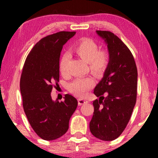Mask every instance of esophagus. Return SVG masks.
<instances>
[{
	"label": "esophagus",
	"instance_id": "1",
	"mask_svg": "<svg viewBox=\"0 0 158 158\" xmlns=\"http://www.w3.org/2000/svg\"><path fill=\"white\" fill-rule=\"evenodd\" d=\"M77 102H78V105L79 106H82L85 103H88V101L86 99H83V98H78L77 99Z\"/></svg>",
	"mask_w": 158,
	"mask_h": 158
}]
</instances>
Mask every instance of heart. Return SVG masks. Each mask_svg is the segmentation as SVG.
Segmentation results:
<instances>
[{
  "instance_id": "1",
  "label": "heart",
  "mask_w": 158,
  "mask_h": 158,
  "mask_svg": "<svg viewBox=\"0 0 158 158\" xmlns=\"http://www.w3.org/2000/svg\"><path fill=\"white\" fill-rule=\"evenodd\" d=\"M73 50L82 60L89 64L91 73L96 77H101L109 64V55L105 50H98V46L90 39H81L73 45ZM69 56L65 54L61 57L59 64L60 70L64 72ZM94 85L92 77H79L69 84L68 88L72 94L83 96Z\"/></svg>"
}]
</instances>
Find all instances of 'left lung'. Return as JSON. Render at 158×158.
Returning <instances> with one entry per match:
<instances>
[{
  "instance_id": "8db88e82",
  "label": "left lung",
  "mask_w": 158,
  "mask_h": 158,
  "mask_svg": "<svg viewBox=\"0 0 158 158\" xmlns=\"http://www.w3.org/2000/svg\"><path fill=\"white\" fill-rule=\"evenodd\" d=\"M96 32L106 44L109 64L94 90L99 98L93 102L90 131L99 139L112 141L124 130L135 106L137 69L132 54L118 36L107 31Z\"/></svg>"
}]
</instances>
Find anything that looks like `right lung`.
I'll return each mask as SVG.
<instances>
[{"mask_svg":"<svg viewBox=\"0 0 158 158\" xmlns=\"http://www.w3.org/2000/svg\"><path fill=\"white\" fill-rule=\"evenodd\" d=\"M75 31H60L43 38L27 56L20 81L23 107L30 125L39 137L47 141L67 132L77 106V99L66 94L64 101L52 100L53 84L59 82L62 47Z\"/></svg>","mask_w":158,"mask_h":158,"instance_id":"right-lung-1","label":"right lung"}]
</instances>
